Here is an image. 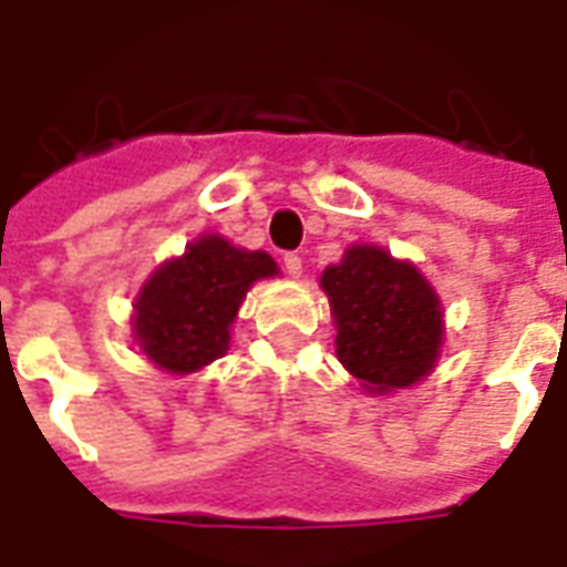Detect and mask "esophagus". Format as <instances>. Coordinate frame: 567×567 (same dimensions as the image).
<instances>
[{
    "label": "esophagus",
    "mask_w": 567,
    "mask_h": 567,
    "mask_svg": "<svg viewBox=\"0 0 567 567\" xmlns=\"http://www.w3.org/2000/svg\"><path fill=\"white\" fill-rule=\"evenodd\" d=\"M282 265H285V274L293 276V279H300V276H302V258H300V255H297V252H285Z\"/></svg>",
    "instance_id": "1"
}]
</instances>
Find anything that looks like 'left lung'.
<instances>
[{"mask_svg":"<svg viewBox=\"0 0 567 567\" xmlns=\"http://www.w3.org/2000/svg\"><path fill=\"white\" fill-rule=\"evenodd\" d=\"M336 321V353L362 386L380 395L413 386L434 369L443 309L410 261L369 244L351 246L321 276Z\"/></svg>","mask_w":567,"mask_h":567,"instance_id":"obj_1","label":"left lung"}]
</instances>
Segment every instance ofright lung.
<instances>
[{
	"label": "right lung",
	"mask_w": 567,
	"mask_h": 567,
	"mask_svg": "<svg viewBox=\"0 0 567 567\" xmlns=\"http://www.w3.org/2000/svg\"><path fill=\"white\" fill-rule=\"evenodd\" d=\"M279 274L267 252L202 235L181 258L159 265L133 302L140 351L168 374H189L228 351L231 323L252 282Z\"/></svg>",
	"instance_id": "right-lung-1"
}]
</instances>
